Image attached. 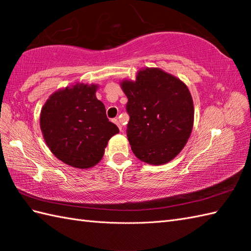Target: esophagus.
<instances>
[{
    "label": "esophagus",
    "mask_w": 251,
    "mask_h": 251,
    "mask_svg": "<svg viewBox=\"0 0 251 251\" xmlns=\"http://www.w3.org/2000/svg\"><path fill=\"white\" fill-rule=\"evenodd\" d=\"M112 122H113L114 123V124H116L117 125V127H119V129L122 131V125H121V123H120V121L119 120H117V119H113V120H112Z\"/></svg>",
    "instance_id": "obj_1"
}]
</instances>
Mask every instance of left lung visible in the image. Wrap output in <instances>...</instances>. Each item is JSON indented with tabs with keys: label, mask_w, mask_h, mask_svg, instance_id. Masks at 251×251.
<instances>
[{
	"label": "left lung",
	"mask_w": 251,
	"mask_h": 251,
	"mask_svg": "<svg viewBox=\"0 0 251 251\" xmlns=\"http://www.w3.org/2000/svg\"><path fill=\"white\" fill-rule=\"evenodd\" d=\"M129 114L127 138L140 161L162 165L178 155L190 138L194 106L179 78L158 68L142 69L136 81H123Z\"/></svg>",
	"instance_id": "obj_1"
}]
</instances>
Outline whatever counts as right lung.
Returning a JSON list of instances; mask_svg holds the SVG:
<instances>
[{
  "instance_id": "right-lung-1",
  "label": "right lung",
  "mask_w": 251,
  "mask_h": 251,
  "mask_svg": "<svg viewBox=\"0 0 251 251\" xmlns=\"http://www.w3.org/2000/svg\"><path fill=\"white\" fill-rule=\"evenodd\" d=\"M98 85L75 84L55 92L40 116L47 147L67 165L84 169L95 166L119 128L109 122L104 104L96 98Z\"/></svg>"
}]
</instances>
